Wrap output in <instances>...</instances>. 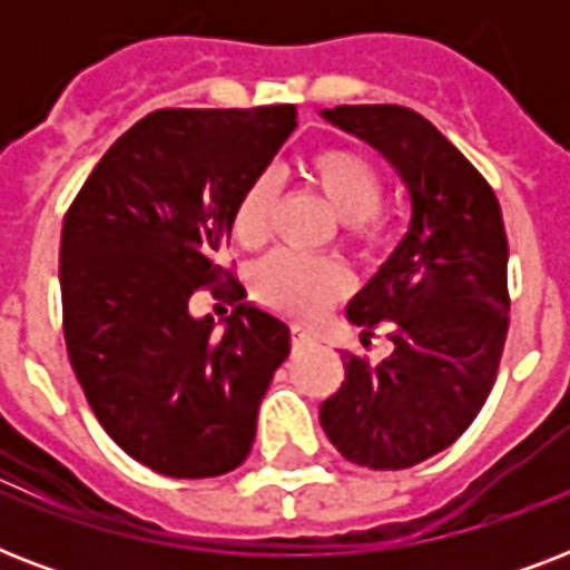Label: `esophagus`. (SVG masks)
Instances as JSON below:
<instances>
[{"label":"esophagus","mask_w":570,"mask_h":570,"mask_svg":"<svg viewBox=\"0 0 570 570\" xmlns=\"http://www.w3.org/2000/svg\"><path fill=\"white\" fill-rule=\"evenodd\" d=\"M313 343H316V340H313V334H307L304 328H293V348H295V352H302V348L313 346Z\"/></svg>","instance_id":"esophagus-1"}]
</instances>
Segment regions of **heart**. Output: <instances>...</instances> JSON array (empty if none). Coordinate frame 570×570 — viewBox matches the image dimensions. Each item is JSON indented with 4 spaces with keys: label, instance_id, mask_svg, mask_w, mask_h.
<instances>
[{
    "label": "heart",
    "instance_id": "obj_1",
    "mask_svg": "<svg viewBox=\"0 0 570 570\" xmlns=\"http://www.w3.org/2000/svg\"><path fill=\"white\" fill-rule=\"evenodd\" d=\"M302 177L334 218L346 224L352 239L364 248L381 245L387 227L379 218L381 177L364 156L346 147H322L302 163ZM275 186L268 177H254L233 206V233L242 245H259L272 227ZM346 272L334 263L277 254L259 263L250 277V289L272 311L311 320L328 302L346 293Z\"/></svg>",
    "mask_w": 570,
    "mask_h": 570
}]
</instances>
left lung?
<instances>
[{"mask_svg":"<svg viewBox=\"0 0 570 570\" xmlns=\"http://www.w3.org/2000/svg\"><path fill=\"white\" fill-rule=\"evenodd\" d=\"M322 118L373 145L405 183L407 233L348 302V322L393 352L343 355L346 381L320 407L352 464L405 470L461 438L494 387L509 331V242L485 177L405 106H337Z\"/></svg>","mask_w":570,"mask_h":570,"instance_id":"1","label":"left lung"}]
</instances>
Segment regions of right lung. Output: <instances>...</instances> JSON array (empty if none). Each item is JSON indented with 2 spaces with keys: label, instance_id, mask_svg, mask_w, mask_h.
<instances>
[{
  "label": "right lung",
  "instance_id": "obj_1",
  "mask_svg": "<svg viewBox=\"0 0 570 570\" xmlns=\"http://www.w3.org/2000/svg\"><path fill=\"white\" fill-rule=\"evenodd\" d=\"M295 129V106L163 109L106 150L61 230L65 343L109 438L174 479L248 459L257 411L289 355V325L242 302L191 313L200 286H233L218 254L233 206Z\"/></svg>",
  "mask_w": 570,
  "mask_h": 570
}]
</instances>
